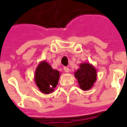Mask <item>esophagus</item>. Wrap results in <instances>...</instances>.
<instances>
[{
	"instance_id": "34e87169",
	"label": "esophagus",
	"mask_w": 127,
	"mask_h": 127,
	"mask_svg": "<svg viewBox=\"0 0 127 127\" xmlns=\"http://www.w3.org/2000/svg\"><path fill=\"white\" fill-rule=\"evenodd\" d=\"M64 70L65 71V72H70V68L68 67H64Z\"/></svg>"
}]
</instances>
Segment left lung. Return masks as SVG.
Instances as JSON below:
<instances>
[{
  "label": "left lung",
  "mask_w": 127,
  "mask_h": 127,
  "mask_svg": "<svg viewBox=\"0 0 127 127\" xmlns=\"http://www.w3.org/2000/svg\"><path fill=\"white\" fill-rule=\"evenodd\" d=\"M74 76L78 79L81 89L88 90L96 80V71L90 64H81L79 69L74 72Z\"/></svg>",
  "instance_id": "obj_1"
}]
</instances>
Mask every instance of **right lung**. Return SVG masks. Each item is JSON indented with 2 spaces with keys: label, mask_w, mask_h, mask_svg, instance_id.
Returning a JSON list of instances; mask_svg holds the SVG:
<instances>
[{
  "label": "right lung",
  "mask_w": 127,
  "mask_h": 127,
  "mask_svg": "<svg viewBox=\"0 0 127 127\" xmlns=\"http://www.w3.org/2000/svg\"><path fill=\"white\" fill-rule=\"evenodd\" d=\"M59 76V71L53 70L46 62H42L36 69L35 81L42 93L50 94L58 84Z\"/></svg>",
  "instance_id": "1"
}]
</instances>
